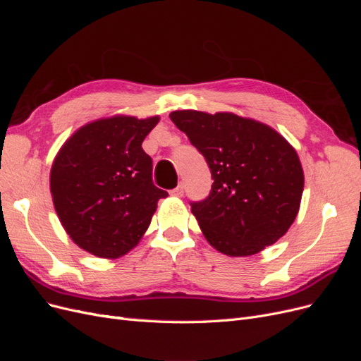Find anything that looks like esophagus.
<instances>
[{
	"instance_id": "obj_1",
	"label": "esophagus",
	"mask_w": 361,
	"mask_h": 361,
	"mask_svg": "<svg viewBox=\"0 0 361 361\" xmlns=\"http://www.w3.org/2000/svg\"><path fill=\"white\" fill-rule=\"evenodd\" d=\"M171 195H176V197H182V195H183V185L179 183L176 188L171 190Z\"/></svg>"
}]
</instances>
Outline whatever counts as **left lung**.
I'll return each mask as SVG.
<instances>
[{
    "instance_id": "8db88e82",
    "label": "left lung",
    "mask_w": 361,
    "mask_h": 361,
    "mask_svg": "<svg viewBox=\"0 0 361 361\" xmlns=\"http://www.w3.org/2000/svg\"><path fill=\"white\" fill-rule=\"evenodd\" d=\"M170 118L211 169L209 195L191 202L207 243L233 257L277 243L300 211L304 173L295 149L268 125L233 113L182 110Z\"/></svg>"
}]
</instances>
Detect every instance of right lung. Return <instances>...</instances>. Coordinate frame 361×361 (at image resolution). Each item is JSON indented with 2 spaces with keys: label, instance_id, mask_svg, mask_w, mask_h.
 Returning a JSON list of instances; mask_svg holds the SVG:
<instances>
[{
  "label": "right lung",
  "instance_id": "obj_1",
  "mask_svg": "<svg viewBox=\"0 0 361 361\" xmlns=\"http://www.w3.org/2000/svg\"><path fill=\"white\" fill-rule=\"evenodd\" d=\"M159 117L114 116L87 123L61 146L49 187L60 223L89 253L117 259L133 250L167 191L152 180L141 147Z\"/></svg>",
  "mask_w": 361,
  "mask_h": 361
}]
</instances>
